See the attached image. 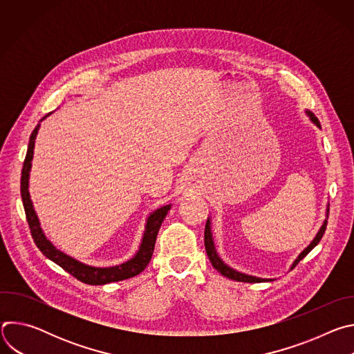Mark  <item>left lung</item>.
I'll return each instance as SVG.
<instances>
[{
    "mask_svg": "<svg viewBox=\"0 0 354 354\" xmlns=\"http://www.w3.org/2000/svg\"><path fill=\"white\" fill-rule=\"evenodd\" d=\"M307 113H308V116L311 118V120H313L318 127H321L319 120L315 118V115H313L311 112H307ZM325 230H326V223L322 225V228L319 230L318 235H317V236H315V239L311 242V245H310L307 249H304V250L301 252V255L297 258V261L294 262L292 268H295V266L299 263V261H301V259H304V258L310 254V252H311V250L318 245V242L322 239V236H324V234H325ZM205 246H206L207 257H209V259H210V262H212L213 268H214L217 272H220L223 276H225V277H228V279H231V280H235V281H242V283H261V281H270V280H268V279H259V277H254V276H248V274L239 273V272H236V270H234V269L228 268L227 265H224V263H223V261L218 258L217 252H216V248H214V243H213V238H212L210 221H209V220H207V223H206V228H205Z\"/></svg>",
    "mask_w": 354,
    "mask_h": 354,
    "instance_id": "left-lung-1",
    "label": "left lung"
}]
</instances>
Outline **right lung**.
<instances>
[{"label": "right lung", "instance_id": "obj_1", "mask_svg": "<svg viewBox=\"0 0 354 354\" xmlns=\"http://www.w3.org/2000/svg\"><path fill=\"white\" fill-rule=\"evenodd\" d=\"M39 127H40V124H37L35 127V130L32 131V134H30L28 153H26V157H25V161H24L22 176H21V196H22V201H24V209H25L28 224H29L30 235H32L36 246L40 249V252L46 258H48L50 261H53L60 268H63L66 272H68L73 277H75L77 280H80L85 284L100 286V284H106V283H112V281L126 280V279H130V277H134V276L140 274L147 268V265L149 263L151 257H153L160 227L164 223V218L167 217L168 210L171 209V206H164V207L156 210L153 214L148 217L140 250L137 252V255L133 259H130L129 262H126L123 265L113 266V268H92V266H86V265L67 257L66 254H63V252L56 249L52 245V242H48L46 239L44 234L40 230L39 220H37L36 213L33 210L32 201H30V197H29V192H28V179H29L30 162H32V157H33L35 138H36Z\"/></svg>", "mask_w": 354, "mask_h": 354}]
</instances>
